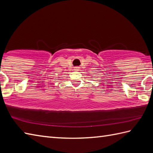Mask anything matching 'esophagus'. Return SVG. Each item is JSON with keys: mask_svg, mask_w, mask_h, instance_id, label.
Instances as JSON below:
<instances>
[{"mask_svg": "<svg viewBox=\"0 0 153 153\" xmlns=\"http://www.w3.org/2000/svg\"><path fill=\"white\" fill-rule=\"evenodd\" d=\"M79 69H80L79 67H75V68H74V71H79Z\"/></svg>", "mask_w": 153, "mask_h": 153, "instance_id": "esophagus-1", "label": "esophagus"}]
</instances>
